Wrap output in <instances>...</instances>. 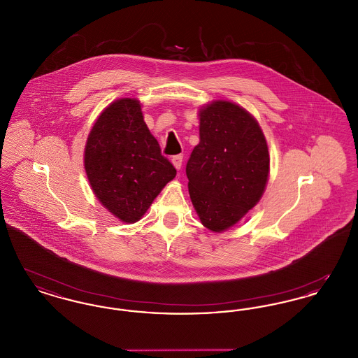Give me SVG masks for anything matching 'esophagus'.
Wrapping results in <instances>:
<instances>
[{
    "mask_svg": "<svg viewBox=\"0 0 358 358\" xmlns=\"http://www.w3.org/2000/svg\"><path fill=\"white\" fill-rule=\"evenodd\" d=\"M171 164H173V166H174L177 171H180L181 166H182V155H181V154L174 155V157L171 158Z\"/></svg>",
    "mask_w": 358,
    "mask_h": 358,
    "instance_id": "34e87169",
    "label": "esophagus"
}]
</instances>
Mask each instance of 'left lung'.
Segmentation results:
<instances>
[{"label":"left lung","instance_id":"8db88e82","mask_svg":"<svg viewBox=\"0 0 358 358\" xmlns=\"http://www.w3.org/2000/svg\"><path fill=\"white\" fill-rule=\"evenodd\" d=\"M200 142L187 164L189 196L206 229L236 225L262 199L270 176L266 136L236 103L213 101L199 110Z\"/></svg>","mask_w":358,"mask_h":358}]
</instances>
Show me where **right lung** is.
I'll return each instance as SVG.
<instances>
[{"instance_id": "right-lung-1", "label": "right lung", "mask_w": 358, "mask_h": 358, "mask_svg": "<svg viewBox=\"0 0 358 358\" xmlns=\"http://www.w3.org/2000/svg\"><path fill=\"white\" fill-rule=\"evenodd\" d=\"M85 169L99 203L126 224L141 220L177 173L161 155L136 98L110 103L96 118L85 142Z\"/></svg>"}]
</instances>
